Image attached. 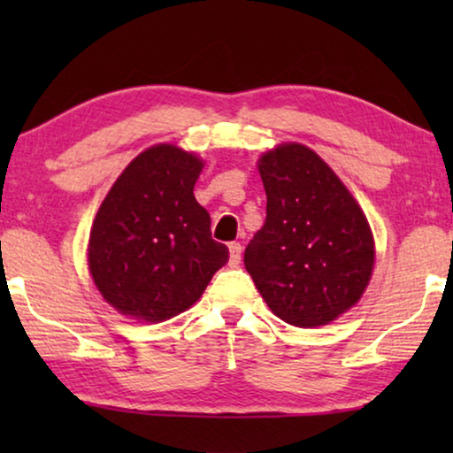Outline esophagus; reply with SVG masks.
I'll return each mask as SVG.
<instances>
[{
	"label": "esophagus",
	"instance_id": "esophagus-1",
	"mask_svg": "<svg viewBox=\"0 0 453 453\" xmlns=\"http://www.w3.org/2000/svg\"><path fill=\"white\" fill-rule=\"evenodd\" d=\"M241 251H243V247L237 241H233L231 245H228V253H231V264L237 265L241 262Z\"/></svg>",
	"mask_w": 453,
	"mask_h": 453
}]
</instances>
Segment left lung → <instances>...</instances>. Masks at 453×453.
Masks as SVG:
<instances>
[{
	"mask_svg": "<svg viewBox=\"0 0 453 453\" xmlns=\"http://www.w3.org/2000/svg\"><path fill=\"white\" fill-rule=\"evenodd\" d=\"M265 222L245 247V268L268 307L296 327L324 326L355 305L373 270L363 210L330 166L301 144L259 158Z\"/></svg>",
	"mask_w": 453,
	"mask_h": 453,
	"instance_id": "8db88e82",
	"label": "left lung"
}]
</instances>
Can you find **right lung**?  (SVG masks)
Returning a JSON list of instances; mask_svg holds the SVG:
<instances>
[{"label":"right lung","instance_id":"1","mask_svg":"<svg viewBox=\"0 0 453 453\" xmlns=\"http://www.w3.org/2000/svg\"><path fill=\"white\" fill-rule=\"evenodd\" d=\"M203 163L175 146H152L121 173L98 208L88 265L104 301L144 321H165L200 299L228 247L212 239L194 197Z\"/></svg>","mask_w":453,"mask_h":453}]
</instances>
